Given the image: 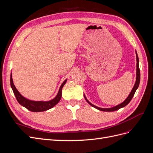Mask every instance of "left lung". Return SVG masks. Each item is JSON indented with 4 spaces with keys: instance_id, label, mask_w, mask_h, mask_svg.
Here are the masks:
<instances>
[{
    "instance_id": "8db88e82",
    "label": "left lung",
    "mask_w": 153,
    "mask_h": 153,
    "mask_svg": "<svg viewBox=\"0 0 153 153\" xmlns=\"http://www.w3.org/2000/svg\"><path fill=\"white\" fill-rule=\"evenodd\" d=\"M135 53H136V58H137V72H136V81L135 83V85H134L133 87L132 90L131 91L130 93L128 95V96L127 97V98L125 100L123 103H121V104H119L118 105H116L114 106V107L112 108H100L98 107V106H97L93 104H92L91 102H89V100H88L86 98V96L85 94L84 95V98L85 99V100L87 101V102L89 103L90 105H91L92 107H94L96 109H98L100 111H104V112H113V111H115V110H117L120 108H123L125 106H126L129 102H130V101L131 100V99L133 98V97L135 93V91H137V89H138V85H139L140 84V69H139V60H138V55L137 53V51L135 50Z\"/></svg>"
}]
</instances>
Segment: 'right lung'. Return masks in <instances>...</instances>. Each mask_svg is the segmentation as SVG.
<instances>
[{
  "label": "right lung",
  "instance_id": "obj_1",
  "mask_svg": "<svg viewBox=\"0 0 153 153\" xmlns=\"http://www.w3.org/2000/svg\"><path fill=\"white\" fill-rule=\"evenodd\" d=\"M67 82V79L64 80L62 84H61V87L59 88V90L58 91V93L56 96L52 100L50 101H32L30 100L25 98L18 91L16 87L14 85L13 80L12 78V73H11V77H10V84L11 89L13 91V93L15 94L16 100L22 106H24L25 108L28 109L29 110L33 112H44V111L48 110L50 108H53V106L56 105L59 101L61 100L62 97V89L63 86L65 85Z\"/></svg>",
  "mask_w": 153,
  "mask_h": 153
}]
</instances>
